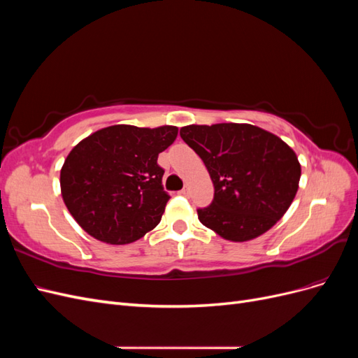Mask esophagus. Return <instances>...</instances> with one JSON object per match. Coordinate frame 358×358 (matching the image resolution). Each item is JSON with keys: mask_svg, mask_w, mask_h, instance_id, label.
Listing matches in <instances>:
<instances>
[{"mask_svg": "<svg viewBox=\"0 0 358 358\" xmlns=\"http://www.w3.org/2000/svg\"><path fill=\"white\" fill-rule=\"evenodd\" d=\"M180 194H182V196L188 197V196H189V188H188V187H183V188L180 189Z\"/></svg>", "mask_w": 358, "mask_h": 358, "instance_id": "34e87169", "label": "esophagus"}]
</instances>
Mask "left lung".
<instances>
[{
  "label": "left lung",
  "mask_w": 358,
  "mask_h": 358,
  "mask_svg": "<svg viewBox=\"0 0 358 358\" xmlns=\"http://www.w3.org/2000/svg\"><path fill=\"white\" fill-rule=\"evenodd\" d=\"M180 137L203 159L215 187L199 220L227 241L245 242L282 218L296 197L300 162L278 136L249 124L188 125Z\"/></svg>",
  "instance_id": "left-lung-1"
}]
</instances>
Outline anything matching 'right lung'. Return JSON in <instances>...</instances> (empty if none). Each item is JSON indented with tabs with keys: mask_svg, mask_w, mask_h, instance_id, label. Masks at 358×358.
<instances>
[{
	"mask_svg": "<svg viewBox=\"0 0 358 358\" xmlns=\"http://www.w3.org/2000/svg\"><path fill=\"white\" fill-rule=\"evenodd\" d=\"M176 137L171 125H112L73 148L61 169V192L86 233L125 245L155 229L170 200L157 159Z\"/></svg>",
	"mask_w": 358,
	"mask_h": 358,
	"instance_id": "obj_1",
	"label": "right lung"
}]
</instances>
